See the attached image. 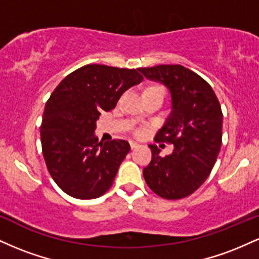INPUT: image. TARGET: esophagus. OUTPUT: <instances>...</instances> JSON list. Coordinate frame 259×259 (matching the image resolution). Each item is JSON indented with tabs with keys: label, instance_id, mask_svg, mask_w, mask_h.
Wrapping results in <instances>:
<instances>
[{
	"label": "esophagus",
	"instance_id": "34e87169",
	"mask_svg": "<svg viewBox=\"0 0 259 259\" xmlns=\"http://www.w3.org/2000/svg\"><path fill=\"white\" fill-rule=\"evenodd\" d=\"M130 147H132V148H133V150H134V148L139 147V144H138V142H134V141H130Z\"/></svg>",
	"mask_w": 259,
	"mask_h": 259
}]
</instances>
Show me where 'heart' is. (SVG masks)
Here are the masks:
<instances>
[{
	"mask_svg": "<svg viewBox=\"0 0 259 259\" xmlns=\"http://www.w3.org/2000/svg\"><path fill=\"white\" fill-rule=\"evenodd\" d=\"M151 88H160V86H151ZM136 134H138V135H140V134H141V132H140V130H138V132H136Z\"/></svg>",
	"mask_w": 259,
	"mask_h": 259,
	"instance_id": "obj_1",
	"label": "heart"
}]
</instances>
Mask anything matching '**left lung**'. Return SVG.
I'll use <instances>...</instances> for the list:
<instances>
[{
  "mask_svg": "<svg viewBox=\"0 0 259 259\" xmlns=\"http://www.w3.org/2000/svg\"><path fill=\"white\" fill-rule=\"evenodd\" d=\"M170 91L171 113L154 141L173 144V153L160 157L150 145L151 163L144 169L148 187L165 200L194 194L206 181L222 146L223 113L214 91L198 74L180 64L140 68Z\"/></svg>",
  "mask_w": 259,
  "mask_h": 259,
  "instance_id": "1",
  "label": "left lung"
}]
</instances>
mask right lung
<instances>
[{
  "mask_svg": "<svg viewBox=\"0 0 259 259\" xmlns=\"http://www.w3.org/2000/svg\"><path fill=\"white\" fill-rule=\"evenodd\" d=\"M139 69L88 64L59 82L45 106L41 146L49 173L67 195L91 200L106 194L130 151L125 140L99 142L96 120L140 84Z\"/></svg>",
  "mask_w": 259,
  "mask_h": 259,
  "instance_id": "obj_1",
  "label": "right lung"
}]
</instances>
